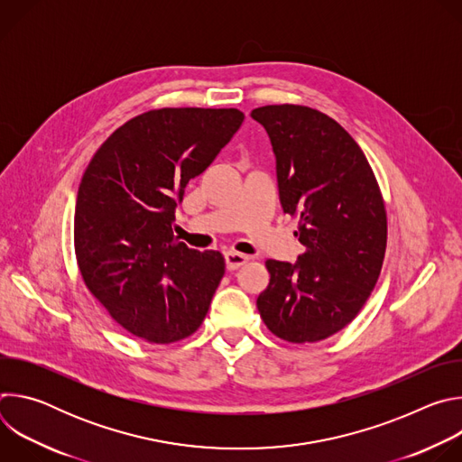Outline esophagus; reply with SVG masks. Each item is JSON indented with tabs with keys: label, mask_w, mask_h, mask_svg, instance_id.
<instances>
[{
	"label": "esophagus",
	"mask_w": 462,
	"mask_h": 462,
	"mask_svg": "<svg viewBox=\"0 0 462 462\" xmlns=\"http://www.w3.org/2000/svg\"><path fill=\"white\" fill-rule=\"evenodd\" d=\"M246 261H248V255H245V254H239V252H234V250L225 252V263H226L228 271H236V269L243 267Z\"/></svg>",
	"instance_id": "1"
}]
</instances>
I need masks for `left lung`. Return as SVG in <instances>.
Instances as JSON below:
<instances>
[{
  "label": "left lung",
  "mask_w": 462,
  "mask_h": 462,
  "mask_svg": "<svg viewBox=\"0 0 462 462\" xmlns=\"http://www.w3.org/2000/svg\"><path fill=\"white\" fill-rule=\"evenodd\" d=\"M273 143L283 212L300 217L305 252L294 265L267 259L257 310L278 338L319 342L351 323L374 289L387 243L376 177L331 116L294 104L254 109Z\"/></svg>",
  "instance_id": "obj_1"
}]
</instances>
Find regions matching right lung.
I'll use <instances>...</instances> for the list:
<instances>
[{"mask_svg": "<svg viewBox=\"0 0 462 462\" xmlns=\"http://www.w3.org/2000/svg\"><path fill=\"white\" fill-rule=\"evenodd\" d=\"M239 109L162 107L127 120L93 155L75 208V252L91 294L127 333L173 344L201 327L225 274L216 250L173 236L175 208L239 129Z\"/></svg>", "mask_w": 462, "mask_h": 462, "instance_id": "obj_1", "label": "right lung"}]
</instances>
